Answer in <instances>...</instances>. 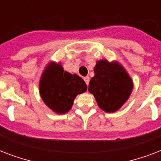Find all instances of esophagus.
Segmentation results:
<instances>
[{"label":"esophagus","mask_w":161,"mask_h":161,"mask_svg":"<svg viewBox=\"0 0 161 161\" xmlns=\"http://www.w3.org/2000/svg\"><path fill=\"white\" fill-rule=\"evenodd\" d=\"M84 79V82L86 83V84L87 85H88V83H89V81H90V78H88V77H85V78H83Z\"/></svg>","instance_id":"1"}]
</instances>
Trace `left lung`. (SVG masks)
<instances>
[{"mask_svg":"<svg viewBox=\"0 0 161 161\" xmlns=\"http://www.w3.org/2000/svg\"><path fill=\"white\" fill-rule=\"evenodd\" d=\"M132 89V80L121 66L106 60L97 62L88 91L93 93L101 109L115 112L126 102Z\"/></svg>","mask_w":161,"mask_h":161,"instance_id":"left-lung-1","label":"left lung"}]
</instances>
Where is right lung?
<instances>
[{
    "mask_svg": "<svg viewBox=\"0 0 161 161\" xmlns=\"http://www.w3.org/2000/svg\"><path fill=\"white\" fill-rule=\"evenodd\" d=\"M39 88L47 105L58 114H65L72 108L76 96L87 90V85L79 76L52 63L44 71Z\"/></svg>",
    "mask_w": 161,
    "mask_h": 161,
    "instance_id": "obj_1",
    "label": "right lung"
}]
</instances>
